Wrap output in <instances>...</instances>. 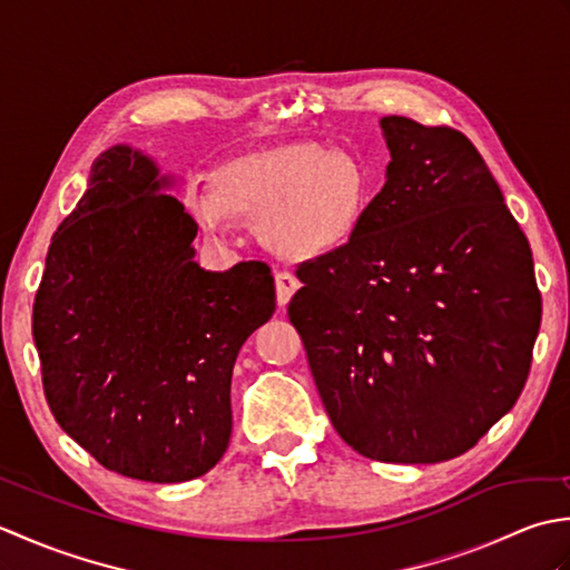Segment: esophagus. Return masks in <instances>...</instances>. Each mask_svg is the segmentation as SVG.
<instances>
[{
	"mask_svg": "<svg viewBox=\"0 0 570 570\" xmlns=\"http://www.w3.org/2000/svg\"><path fill=\"white\" fill-rule=\"evenodd\" d=\"M274 284H276V301H278V306H286L288 301H292V296L296 294L298 278H296L294 274H288V272H278L276 278H274Z\"/></svg>",
	"mask_w": 570,
	"mask_h": 570,
	"instance_id": "1",
	"label": "esophagus"
}]
</instances>
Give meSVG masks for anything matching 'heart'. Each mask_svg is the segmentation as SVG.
I'll return each mask as SVG.
<instances>
[{
  "mask_svg": "<svg viewBox=\"0 0 570 570\" xmlns=\"http://www.w3.org/2000/svg\"><path fill=\"white\" fill-rule=\"evenodd\" d=\"M200 220L220 229L227 213L259 217V237L284 257L337 249L360 225L365 186L357 166L321 144H286L217 166Z\"/></svg>",
  "mask_w": 570,
  "mask_h": 570,
  "instance_id": "heart-1",
  "label": "heart"
}]
</instances>
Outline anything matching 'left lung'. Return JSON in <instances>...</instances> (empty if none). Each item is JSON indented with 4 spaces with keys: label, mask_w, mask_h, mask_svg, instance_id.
Listing matches in <instances>:
<instances>
[{
    "label": "left lung",
    "mask_w": 570,
    "mask_h": 570,
    "mask_svg": "<svg viewBox=\"0 0 570 570\" xmlns=\"http://www.w3.org/2000/svg\"><path fill=\"white\" fill-rule=\"evenodd\" d=\"M392 161L345 245L301 262L288 318L335 431L382 463L470 451L524 390L541 294L472 141L384 117Z\"/></svg>",
    "instance_id": "left-lung-1"
}]
</instances>
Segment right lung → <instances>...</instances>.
<instances>
[{
    "label": "right lung",
    "mask_w": 570,
    "mask_h": 570,
    "mask_svg": "<svg viewBox=\"0 0 570 570\" xmlns=\"http://www.w3.org/2000/svg\"><path fill=\"white\" fill-rule=\"evenodd\" d=\"M166 186L139 151L100 154L33 301L58 426L102 468L161 485L220 463L237 353L276 308L264 262L229 272L193 262L198 225Z\"/></svg>",
    "instance_id": "add662e5"
}]
</instances>
